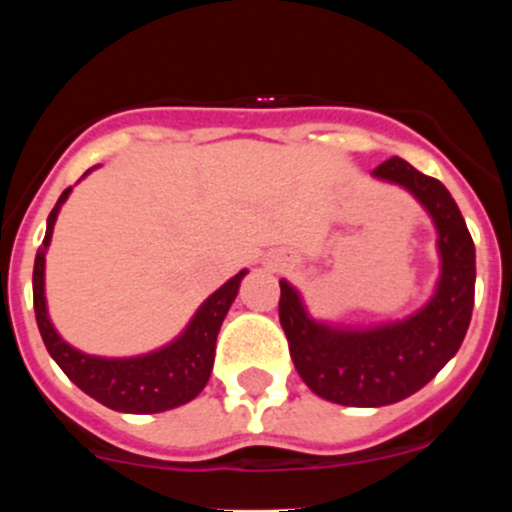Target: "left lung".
Returning a JSON list of instances; mask_svg holds the SVG:
<instances>
[{
  "label": "left lung",
  "mask_w": 512,
  "mask_h": 512,
  "mask_svg": "<svg viewBox=\"0 0 512 512\" xmlns=\"http://www.w3.org/2000/svg\"><path fill=\"white\" fill-rule=\"evenodd\" d=\"M374 175L409 190L436 223L441 280L431 302L404 322L332 329L309 319L297 289L280 282V324L294 369L322 399L361 409L423 389L461 349L476 294V247L446 185L401 158L384 160Z\"/></svg>",
  "instance_id": "left-lung-1"
}]
</instances>
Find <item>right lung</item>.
I'll list each match as a JSON object with an SVG mask.
<instances>
[{
    "label": "right lung",
    "instance_id": "obj_1",
    "mask_svg": "<svg viewBox=\"0 0 512 512\" xmlns=\"http://www.w3.org/2000/svg\"><path fill=\"white\" fill-rule=\"evenodd\" d=\"M71 188L61 193L46 220L44 245L34 260V312L46 352L84 394L123 414H158L193 401L205 389L213 371L215 342L227 309L235 302L237 289L247 270L237 272L218 292L210 294L183 334L158 352L136 359H101L76 352L51 327L44 302V252L51 242L56 215Z\"/></svg>",
    "mask_w": 512,
    "mask_h": 512
}]
</instances>
